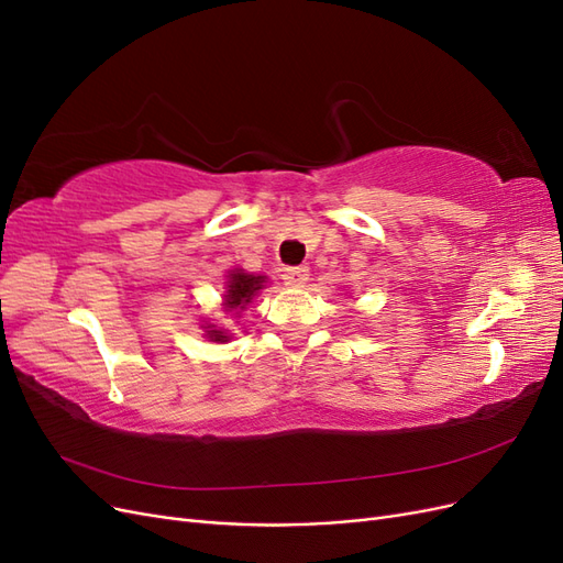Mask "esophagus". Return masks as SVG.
<instances>
[{
	"label": "esophagus",
	"instance_id": "1",
	"mask_svg": "<svg viewBox=\"0 0 563 563\" xmlns=\"http://www.w3.org/2000/svg\"><path fill=\"white\" fill-rule=\"evenodd\" d=\"M282 279H284V284H286V286L300 288V286H305V282L310 279V269L305 267V265H298V267H286V269H284V275H282Z\"/></svg>",
	"mask_w": 563,
	"mask_h": 563
}]
</instances>
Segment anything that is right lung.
I'll use <instances>...</instances> for the list:
<instances>
[{"label": "right lung", "mask_w": 563, "mask_h": 563, "mask_svg": "<svg viewBox=\"0 0 563 563\" xmlns=\"http://www.w3.org/2000/svg\"><path fill=\"white\" fill-rule=\"evenodd\" d=\"M263 282H265V277H253V275H246V272L236 269L228 282V296H225L228 310H236V308L244 310V305L251 302L253 294L263 288ZM209 338L218 340V343H225L228 340L225 331H209Z\"/></svg>", "instance_id": "add662e5"}]
</instances>
